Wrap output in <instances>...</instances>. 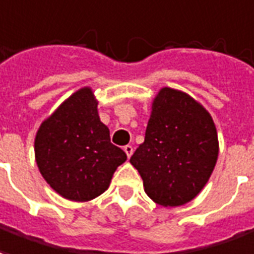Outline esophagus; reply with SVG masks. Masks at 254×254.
I'll use <instances>...</instances> for the list:
<instances>
[{"label":"esophagus","instance_id":"34e87169","mask_svg":"<svg viewBox=\"0 0 254 254\" xmlns=\"http://www.w3.org/2000/svg\"><path fill=\"white\" fill-rule=\"evenodd\" d=\"M124 151L127 153V157H130L133 155V146L132 145H125L124 146Z\"/></svg>","mask_w":254,"mask_h":254}]
</instances>
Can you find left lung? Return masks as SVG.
Listing matches in <instances>:
<instances>
[{
    "label": "left lung",
    "instance_id": "left-lung-1",
    "mask_svg": "<svg viewBox=\"0 0 254 254\" xmlns=\"http://www.w3.org/2000/svg\"><path fill=\"white\" fill-rule=\"evenodd\" d=\"M210 113L189 94L163 87L152 103L145 140L130 157L146 195L164 207L189 203L202 191L218 159Z\"/></svg>",
    "mask_w": 254,
    "mask_h": 254
}]
</instances>
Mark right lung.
I'll list each match as a JSON object with an SVG mask.
<instances>
[{
  "label": "right lung",
  "instance_id": "right-lung-1",
  "mask_svg": "<svg viewBox=\"0 0 254 254\" xmlns=\"http://www.w3.org/2000/svg\"><path fill=\"white\" fill-rule=\"evenodd\" d=\"M97 106L90 87L75 91L41 122L35 138L41 176L60 196L75 202L103 194L127 160L125 152L110 142Z\"/></svg>",
  "mask_w": 254,
  "mask_h": 254
}]
</instances>
